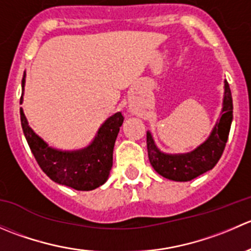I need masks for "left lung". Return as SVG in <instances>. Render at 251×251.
<instances>
[{
	"label": "left lung",
	"mask_w": 251,
	"mask_h": 251,
	"mask_svg": "<svg viewBox=\"0 0 251 251\" xmlns=\"http://www.w3.org/2000/svg\"><path fill=\"white\" fill-rule=\"evenodd\" d=\"M224 108L220 120L212 128L209 138L203 144L186 154H165L156 148L151 132H147L148 158L154 170L163 177L173 181L186 182L211 170L221 158L228 140L233 120V102L231 88L225 81Z\"/></svg>",
	"instance_id": "obj_1"
}]
</instances>
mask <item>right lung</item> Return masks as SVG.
<instances>
[{
	"label": "right lung",
	"mask_w": 251,
	"mask_h": 251,
	"mask_svg": "<svg viewBox=\"0 0 251 251\" xmlns=\"http://www.w3.org/2000/svg\"><path fill=\"white\" fill-rule=\"evenodd\" d=\"M25 73L22 80L24 93ZM23 102V96L20 103ZM20 121L27 144L41 170L52 181L76 191H92L102 186L109 177L113 166V149L120 126L121 113H115L98 130L92 143L80 151H63L52 148L32 131L20 108Z\"/></svg>",
	"instance_id": "right-lung-1"
}]
</instances>
